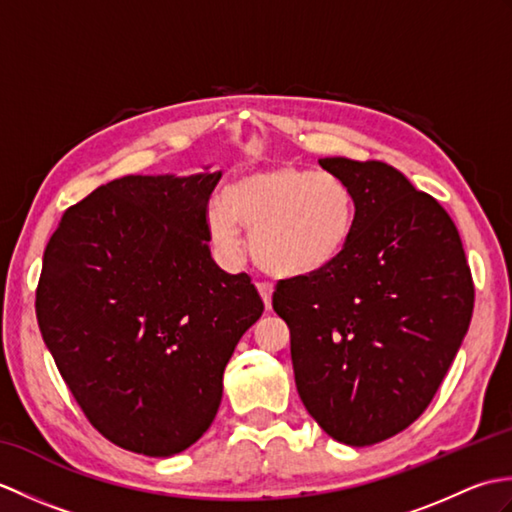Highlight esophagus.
I'll list each match as a JSON object with an SVG mask.
<instances>
[{"label":"esophagus","instance_id":"esophagus-1","mask_svg":"<svg viewBox=\"0 0 512 512\" xmlns=\"http://www.w3.org/2000/svg\"><path fill=\"white\" fill-rule=\"evenodd\" d=\"M257 290H259V295H262V299H264V306H266V310H270V306H273V284H270V281H257Z\"/></svg>","mask_w":512,"mask_h":512}]
</instances>
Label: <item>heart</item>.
I'll use <instances>...</instances> for the list:
<instances>
[{"label": "heart", "instance_id": "obj_1", "mask_svg": "<svg viewBox=\"0 0 512 512\" xmlns=\"http://www.w3.org/2000/svg\"><path fill=\"white\" fill-rule=\"evenodd\" d=\"M356 224L350 187L330 171H310L290 162L250 169L224 191V206L206 213L211 242L239 255L248 228L257 264L279 277L312 275L339 257Z\"/></svg>", "mask_w": 512, "mask_h": 512}]
</instances>
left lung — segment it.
Instances as JSON below:
<instances>
[{
    "mask_svg": "<svg viewBox=\"0 0 512 512\" xmlns=\"http://www.w3.org/2000/svg\"><path fill=\"white\" fill-rule=\"evenodd\" d=\"M350 187L354 233L334 262L279 279L297 391L350 447L405 431L429 407L469 330L475 288L462 239L429 193L378 160L321 158Z\"/></svg>",
    "mask_w": 512,
    "mask_h": 512,
    "instance_id": "8db88e82",
    "label": "left lung"
}]
</instances>
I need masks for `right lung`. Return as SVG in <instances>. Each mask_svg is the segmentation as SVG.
Here are the masks:
<instances>
[{
  "label": "right lung",
  "instance_id": "1",
  "mask_svg": "<svg viewBox=\"0 0 512 512\" xmlns=\"http://www.w3.org/2000/svg\"><path fill=\"white\" fill-rule=\"evenodd\" d=\"M220 178L107 182L65 209L43 253L41 336L85 418L121 449L169 458L200 440L228 358L264 312L250 277L211 257Z\"/></svg>",
  "mask_w": 512,
  "mask_h": 512
}]
</instances>
